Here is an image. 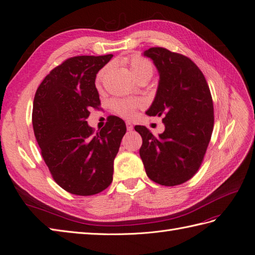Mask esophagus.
<instances>
[{
  "label": "esophagus",
  "instance_id": "obj_1",
  "mask_svg": "<svg viewBox=\"0 0 255 255\" xmlns=\"http://www.w3.org/2000/svg\"><path fill=\"white\" fill-rule=\"evenodd\" d=\"M126 126H127V128H128V130H132L134 128H133V125L130 122H127L126 123Z\"/></svg>",
  "mask_w": 255,
  "mask_h": 255
}]
</instances>
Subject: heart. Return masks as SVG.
I'll return each mask as SVG.
<instances>
[{
	"mask_svg": "<svg viewBox=\"0 0 255 255\" xmlns=\"http://www.w3.org/2000/svg\"><path fill=\"white\" fill-rule=\"evenodd\" d=\"M128 64L130 72H132L133 76L137 81L144 78L150 80L154 70L153 65L151 64L150 60L136 55L129 59ZM107 70H109V67H105L99 72L97 78L98 82L102 81L103 76L107 72ZM142 104L143 103L141 100H115V101L112 102L114 111L125 118H132L135 115L136 110L138 107L142 106Z\"/></svg>",
	"mask_w": 255,
	"mask_h": 255,
	"instance_id": "1",
	"label": "heart"
}]
</instances>
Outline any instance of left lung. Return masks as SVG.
I'll list each match as a JSON object with an SVG mask.
<instances>
[{
    "label": "left lung",
    "mask_w": 255,
    "mask_h": 255,
    "mask_svg": "<svg viewBox=\"0 0 255 255\" xmlns=\"http://www.w3.org/2000/svg\"><path fill=\"white\" fill-rule=\"evenodd\" d=\"M159 74L149 116H163L165 130L158 137L136 126L142 138L139 150L146 175L165 186L191 179L201 165L214 128V106L203 73L194 61L164 48H150Z\"/></svg>",
    "instance_id": "obj_1"
}]
</instances>
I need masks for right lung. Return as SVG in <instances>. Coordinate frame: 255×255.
Instances as JSON below:
<instances>
[{"mask_svg":"<svg viewBox=\"0 0 255 255\" xmlns=\"http://www.w3.org/2000/svg\"><path fill=\"white\" fill-rule=\"evenodd\" d=\"M114 55L75 56L54 68L34 98L33 128L53 179L73 195L92 196L110 186L114 159L127 132L111 116L95 133L86 119L100 105L98 72Z\"/></svg>","mask_w":255,"mask_h":255,"instance_id":"obj_1","label":"right lung"}]
</instances>
